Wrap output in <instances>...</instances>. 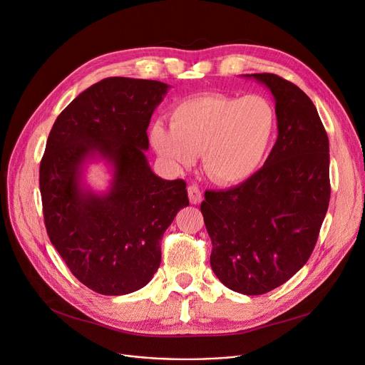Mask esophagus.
I'll return each instance as SVG.
<instances>
[{
  "label": "esophagus",
  "mask_w": 365,
  "mask_h": 365,
  "mask_svg": "<svg viewBox=\"0 0 365 365\" xmlns=\"http://www.w3.org/2000/svg\"><path fill=\"white\" fill-rule=\"evenodd\" d=\"M187 197L190 204H200L202 201V194L197 185H190L187 187Z\"/></svg>",
  "instance_id": "1"
}]
</instances>
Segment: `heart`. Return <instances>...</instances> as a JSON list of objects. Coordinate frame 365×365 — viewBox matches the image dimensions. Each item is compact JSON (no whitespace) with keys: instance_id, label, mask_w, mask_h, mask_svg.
Masks as SVG:
<instances>
[{"instance_id":"heart-1","label":"heart","mask_w":365,"mask_h":365,"mask_svg":"<svg viewBox=\"0 0 365 365\" xmlns=\"http://www.w3.org/2000/svg\"><path fill=\"white\" fill-rule=\"evenodd\" d=\"M171 125L158 120L149 138L175 170L195 164L198 153L208 178L232 186L252 179L269 157L278 133L274 103L263 96L201 94L178 103Z\"/></svg>"}]
</instances>
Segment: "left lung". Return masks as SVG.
Instances as JSON below:
<instances>
[{"label":"left lung","instance_id":"obj_1","mask_svg":"<svg viewBox=\"0 0 365 365\" xmlns=\"http://www.w3.org/2000/svg\"><path fill=\"white\" fill-rule=\"evenodd\" d=\"M242 76L272 93L278 138L252 179L207 190L201 213L216 277L259 296L289 281L314 252L330 202V149L315 105L297 86L275 73Z\"/></svg>","mask_w":365,"mask_h":365}]
</instances>
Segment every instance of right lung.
<instances>
[{"label": "right lung", "mask_w": 365, "mask_h": 365, "mask_svg": "<svg viewBox=\"0 0 365 365\" xmlns=\"http://www.w3.org/2000/svg\"><path fill=\"white\" fill-rule=\"evenodd\" d=\"M170 86L112 76L62 110L40 165L47 234L71 272L105 296L140 290L158 271L161 240L180 208L186 183L149 167L148 127ZM105 160L113 179L103 193L83 182L85 165Z\"/></svg>", "instance_id": "right-lung-1"}]
</instances>
